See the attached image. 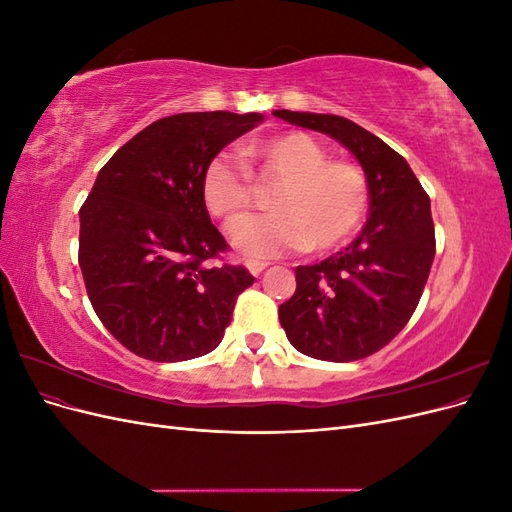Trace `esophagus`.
I'll use <instances>...</instances> for the list:
<instances>
[{
	"label": "esophagus",
	"mask_w": 512,
	"mask_h": 512,
	"mask_svg": "<svg viewBox=\"0 0 512 512\" xmlns=\"http://www.w3.org/2000/svg\"><path fill=\"white\" fill-rule=\"evenodd\" d=\"M245 267L252 275H260L269 265H267V262H262V260H245Z\"/></svg>",
	"instance_id": "34e87169"
}]
</instances>
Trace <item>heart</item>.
I'll use <instances>...</instances> for the list:
<instances>
[{
    "mask_svg": "<svg viewBox=\"0 0 512 512\" xmlns=\"http://www.w3.org/2000/svg\"><path fill=\"white\" fill-rule=\"evenodd\" d=\"M245 168L228 156L207 162L200 196L215 220L232 228L255 202L251 180L277 182L267 219L242 223L232 243L247 256L271 258L288 252H327L344 243L369 207L365 170L329 151L305 132H282L241 149ZM253 178L250 180L249 177Z\"/></svg>",
    "mask_w": 512,
    "mask_h": 512,
    "instance_id": "b5f03b06",
    "label": "heart"
}]
</instances>
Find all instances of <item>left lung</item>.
<instances>
[{
    "label": "left lung",
    "instance_id": "obj_1",
    "mask_svg": "<svg viewBox=\"0 0 512 512\" xmlns=\"http://www.w3.org/2000/svg\"><path fill=\"white\" fill-rule=\"evenodd\" d=\"M294 126L333 136L361 162L369 220L346 250L297 267V290L280 322L299 352L348 363L378 352L406 327L436 256L429 196L408 162L378 136L339 115L273 111Z\"/></svg>",
    "mask_w": 512,
    "mask_h": 512
}]
</instances>
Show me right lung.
I'll return each mask as SVG.
<instances>
[{"instance_id": "obj_1", "label": "right lung", "mask_w": 512, "mask_h": 512, "mask_svg": "<svg viewBox=\"0 0 512 512\" xmlns=\"http://www.w3.org/2000/svg\"><path fill=\"white\" fill-rule=\"evenodd\" d=\"M258 113H181L117 149L81 207L79 265L94 312L121 346L177 363L220 346L252 273L230 265L200 179Z\"/></svg>"}]
</instances>
